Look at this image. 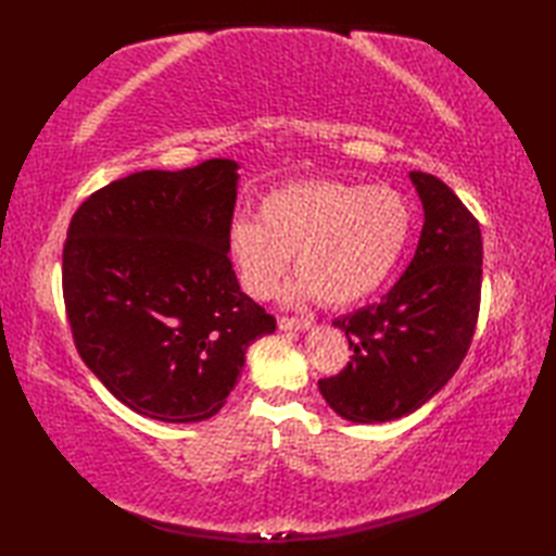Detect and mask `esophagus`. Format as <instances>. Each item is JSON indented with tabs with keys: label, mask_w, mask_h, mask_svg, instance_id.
I'll use <instances>...</instances> for the list:
<instances>
[{
	"label": "esophagus",
	"mask_w": 556,
	"mask_h": 556,
	"mask_svg": "<svg viewBox=\"0 0 556 556\" xmlns=\"http://www.w3.org/2000/svg\"><path fill=\"white\" fill-rule=\"evenodd\" d=\"M277 323L281 329H308L313 325L311 317H289V315H281Z\"/></svg>",
	"instance_id": "obj_1"
}]
</instances>
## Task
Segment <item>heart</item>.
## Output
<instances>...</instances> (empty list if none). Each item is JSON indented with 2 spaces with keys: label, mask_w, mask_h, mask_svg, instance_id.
<instances>
[{
  "label": "heart",
  "mask_w": 556,
  "mask_h": 556,
  "mask_svg": "<svg viewBox=\"0 0 556 556\" xmlns=\"http://www.w3.org/2000/svg\"><path fill=\"white\" fill-rule=\"evenodd\" d=\"M257 217L229 227V255L253 299L279 289L293 255V299L358 303L392 277L413 231L410 200L387 184L291 181L260 198Z\"/></svg>",
  "instance_id": "b5f03b06"
}]
</instances>
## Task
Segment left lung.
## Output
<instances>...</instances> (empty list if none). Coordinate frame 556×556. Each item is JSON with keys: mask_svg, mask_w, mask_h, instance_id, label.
Here are the masks:
<instances>
[{"mask_svg": "<svg viewBox=\"0 0 556 556\" xmlns=\"http://www.w3.org/2000/svg\"><path fill=\"white\" fill-rule=\"evenodd\" d=\"M425 224L404 277L382 301L341 315L353 351L317 387L341 418H404L452 380L476 334L482 289L480 224L442 179L410 172Z\"/></svg>", "mask_w": 556, "mask_h": 556, "instance_id": "8db88e82", "label": "left lung"}]
</instances>
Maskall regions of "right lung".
Returning a JSON list of instances; mask_svg holds the SVG:
<instances>
[{"label":"right lung","mask_w":556,"mask_h":556,"mask_svg":"<svg viewBox=\"0 0 556 556\" xmlns=\"http://www.w3.org/2000/svg\"><path fill=\"white\" fill-rule=\"evenodd\" d=\"M233 160L148 169L92 193L68 224L62 291L83 363L140 416L207 420L275 315L229 260Z\"/></svg>","instance_id":"right-lung-1"}]
</instances>
